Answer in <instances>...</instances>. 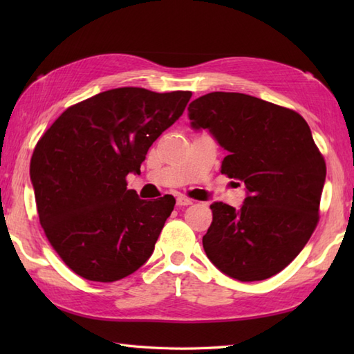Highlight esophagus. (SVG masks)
Returning a JSON list of instances; mask_svg holds the SVG:
<instances>
[{"label":"esophagus","instance_id":"obj_1","mask_svg":"<svg viewBox=\"0 0 354 354\" xmlns=\"http://www.w3.org/2000/svg\"><path fill=\"white\" fill-rule=\"evenodd\" d=\"M192 204H193V201L189 199V198H185V196H178L176 198V205H179V207H189Z\"/></svg>","mask_w":354,"mask_h":354}]
</instances>
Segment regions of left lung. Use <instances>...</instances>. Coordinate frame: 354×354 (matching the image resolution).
<instances>
[{"label": "left lung", "mask_w": 354, "mask_h": 354, "mask_svg": "<svg viewBox=\"0 0 354 354\" xmlns=\"http://www.w3.org/2000/svg\"><path fill=\"white\" fill-rule=\"evenodd\" d=\"M189 118L228 152L221 171L246 187L240 208L212 204L207 257L234 280H266L301 252L318 223L326 162L310 127L295 111L240 93L202 95Z\"/></svg>", "instance_id": "1"}]
</instances>
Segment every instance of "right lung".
<instances>
[{
    "mask_svg": "<svg viewBox=\"0 0 354 354\" xmlns=\"http://www.w3.org/2000/svg\"><path fill=\"white\" fill-rule=\"evenodd\" d=\"M190 91L115 88L66 109L37 141L30 162L37 214L65 265L112 283L149 260L175 207L127 190L149 147L183 115Z\"/></svg>",
    "mask_w": 354,
    "mask_h": 354,
    "instance_id": "obj_1",
    "label": "right lung"
}]
</instances>
